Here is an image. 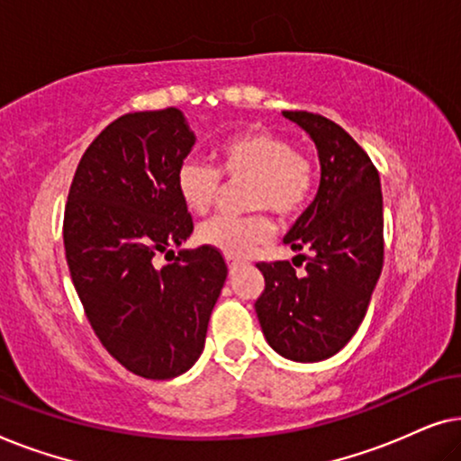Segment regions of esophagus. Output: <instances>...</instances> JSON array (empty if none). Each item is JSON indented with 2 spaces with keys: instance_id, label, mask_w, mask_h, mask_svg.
I'll return each mask as SVG.
<instances>
[{
  "instance_id": "obj_1",
  "label": "esophagus",
  "mask_w": 461,
  "mask_h": 461,
  "mask_svg": "<svg viewBox=\"0 0 461 461\" xmlns=\"http://www.w3.org/2000/svg\"><path fill=\"white\" fill-rule=\"evenodd\" d=\"M226 264H229L230 273H235V270L241 267V260H237V258H226Z\"/></svg>"
}]
</instances>
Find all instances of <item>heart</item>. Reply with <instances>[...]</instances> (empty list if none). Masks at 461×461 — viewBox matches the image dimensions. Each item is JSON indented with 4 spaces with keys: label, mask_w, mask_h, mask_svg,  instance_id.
I'll return each instance as SVG.
<instances>
[{
    "label": "heart",
    "mask_w": 461,
    "mask_h": 461,
    "mask_svg": "<svg viewBox=\"0 0 461 461\" xmlns=\"http://www.w3.org/2000/svg\"><path fill=\"white\" fill-rule=\"evenodd\" d=\"M218 169L188 157L176 172V191L194 213H205L220 193V174L226 178H249L248 205L294 216L304 210L314 191L311 157L294 149L285 136L268 130L243 131L218 144ZM273 224L264 213L254 216H213L199 226V241L229 258H245L267 241Z\"/></svg>",
    "instance_id": "b5f03b06"
}]
</instances>
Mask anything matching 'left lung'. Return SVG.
<instances>
[{"label":"left lung","mask_w":461,"mask_h":461,"mask_svg":"<svg viewBox=\"0 0 461 461\" xmlns=\"http://www.w3.org/2000/svg\"><path fill=\"white\" fill-rule=\"evenodd\" d=\"M319 153L317 197L283 239L311 249L306 273L289 262H260L264 292L256 314L270 348L298 363L325 361L344 348L367 312L384 264L380 174L348 131L323 115L283 111Z\"/></svg>","instance_id":"1"}]
</instances>
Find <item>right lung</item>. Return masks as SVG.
<instances>
[{
	"label": "right lung",
	"instance_id": "add662e5",
	"mask_svg": "<svg viewBox=\"0 0 461 461\" xmlns=\"http://www.w3.org/2000/svg\"><path fill=\"white\" fill-rule=\"evenodd\" d=\"M194 140L174 106L115 119L81 157L65 207L67 264L86 317L109 355L147 380L193 367L229 275L210 245L153 264L193 232L176 172Z\"/></svg>",
	"mask_w": 461,
	"mask_h": 461
}]
</instances>
